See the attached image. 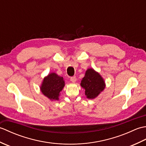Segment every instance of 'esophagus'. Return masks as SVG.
I'll return each instance as SVG.
<instances>
[{
    "mask_svg": "<svg viewBox=\"0 0 146 146\" xmlns=\"http://www.w3.org/2000/svg\"><path fill=\"white\" fill-rule=\"evenodd\" d=\"M70 80H71V82L75 83V82L76 81V76H72V77H71V78H70Z\"/></svg>",
    "mask_w": 146,
    "mask_h": 146,
    "instance_id": "esophagus-1",
    "label": "esophagus"
}]
</instances>
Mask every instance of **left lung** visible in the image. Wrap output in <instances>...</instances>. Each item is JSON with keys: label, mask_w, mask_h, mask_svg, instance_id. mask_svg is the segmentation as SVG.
I'll return each instance as SVG.
<instances>
[{"label": "left lung", "mask_w": 146, "mask_h": 146, "mask_svg": "<svg viewBox=\"0 0 146 146\" xmlns=\"http://www.w3.org/2000/svg\"><path fill=\"white\" fill-rule=\"evenodd\" d=\"M81 86L85 90V95L90 99L97 97L105 88V82L99 74L92 69H88L82 80Z\"/></svg>", "instance_id": "8db88e82"}]
</instances>
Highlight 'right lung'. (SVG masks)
<instances>
[{
	"mask_svg": "<svg viewBox=\"0 0 146 146\" xmlns=\"http://www.w3.org/2000/svg\"><path fill=\"white\" fill-rule=\"evenodd\" d=\"M64 86L63 78L54 73L49 74L43 80L41 92L50 100H58L60 93Z\"/></svg>",
	"mask_w": 146,
	"mask_h": 146,
	"instance_id": "obj_1",
	"label": "right lung"
}]
</instances>
